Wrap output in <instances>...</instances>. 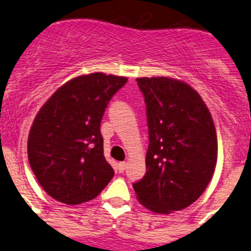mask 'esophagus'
Returning a JSON list of instances; mask_svg holds the SVG:
<instances>
[{
	"mask_svg": "<svg viewBox=\"0 0 251 251\" xmlns=\"http://www.w3.org/2000/svg\"><path fill=\"white\" fill-rule=\"evenodd\" d=\"M126 168H127V163H126V162H121V163H119V164H118L119 173H123Z\"/></svg>",
	"mask_w": 251,
	"mask_h": 251,
	"instance_id": "esophagus-1",
	"label": "esophagus"
}]
</instances>
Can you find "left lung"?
<instances>
[{"label":"left lung","instance_id":"left-lung-1","mask_svg":"<svg viewBox=\"0 0 251 251\" xmlns=\"http://www.w3.org/2000/svg\"><path fill=\"white\" fill-rule=\"evenodd\" d=\"M144 94L147 173L133 184L138 201L157 214L185 209L203 194L218 159L215 126L197 91L169 77L137 78Z\"/></svg>","mask_w":251,"mask_h":251}]
</instances>
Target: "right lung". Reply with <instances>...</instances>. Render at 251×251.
Returning <instances> with one entry per match:
<instances>
[{
    "label": "right lung",
    "instance_id": "obj_1",
    "mask_svg": "<svg viewBox=\"0 0 251 251\" xmlns=\"http://www.w3.org/2000/svg\"><path fill=\"white\" fill-rule=\"evenodd\" d=\"M127 80L100 72L78 75L38 110L27 142L28 162L43 190L57 201H92L113 178L100 127L110 98Z\"/></svg>",
    "mask_w": 251,
    "mask_h": 251
}]
</instances>
